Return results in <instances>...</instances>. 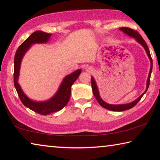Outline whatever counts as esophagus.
Instances as JSON below:
<instances>
[{
    "label": "esophagus",
    "instance_id": "34e87169",
    "mask_svg": "<svg viewBox=\"0 0 160 160\" xmlns=\"http://www.w3.org/2000/svg\"><path fill=\"white\" fill-rule=\"evenodd\" d=\"M85 70H86V71H88V72H92L93 70H94L93 68L90 66H85Z\"/></svg>",
    "mask_w": 160,
    "mask_h": 160
}]
</instances>
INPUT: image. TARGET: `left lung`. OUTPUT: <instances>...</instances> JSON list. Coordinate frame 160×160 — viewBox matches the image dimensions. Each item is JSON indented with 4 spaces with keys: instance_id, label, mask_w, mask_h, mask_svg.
Instances as JSON below:
<instances>
[{
    "instance_id": "obj_1",
    "label": "left lung",
    "mask_w": 160,
    "mask_h": 160,
    "mask_svg": "<svg viewBox=\"0 0 160 160\" xmlns=\"http://www.w3.org/2000/svg\"><path fill=\"white\" fill-rule=\"evenodd\" d=\"M119 29H120L121 31H122L124 34L128 35L129 37L134 38V39H135V41L138 42L139 44L141 45L143 48H145V50L146 51V53H147L148 58L150 61V72H149L148 78V80H147V83H146V90H145V91L139 97H138L136 99L134 100V101H132V102L128 103V104H108V103L105 102L104 100H103L101 98V97H100L99 92V90H98V87H97L96 81H95V80H94V78L92 76V78H91L92 88L93 94H94V97H95L97 101L98 102L99 104L101 105L102 107H104V109H107L110 110V111H114V112H122V111H125V110H128V109H131V108L133 107L135 105L140 101V99L142 98V97L144 95L146 92H147L148 89L149 88V85H150V76H151V72H152V60L150 51H149V48L148 47L147 44H146V42H145V40L143 39L142 37L138 34V32L133 30V29H132L131 28H121Z\"/></svg>"
}]
</instances>
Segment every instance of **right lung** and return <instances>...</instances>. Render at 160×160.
<instances>
[{
	"instance_id": "right-lung-1",
	"label": "right lung",
	"mask_w": 160,
	"mask_h": 160,
	"mask_svg": "<svg viewBox=\"0 0 160 160\" xmlns=\"http://www.w3.org/2000/svg\"><path fill=\"white\" fill-rule=\"evenodd\" d=\"M51 35H52L51 34L42 31L33 32L19 47L15 53L14 61V85L21 102L26 107L34 111V112L45 116L58 112L68 104L70 97L71 86L79 77L82 71L81 69H78L72 73L66 75L61 82L57 92L49 99L42 102L34 101L26 95L18 82L22 60L27 51L31 48L32 44L47 43Z\"/></svg>"
}]
</instances>
